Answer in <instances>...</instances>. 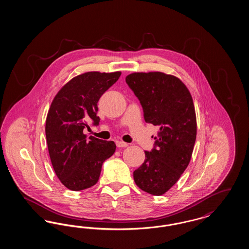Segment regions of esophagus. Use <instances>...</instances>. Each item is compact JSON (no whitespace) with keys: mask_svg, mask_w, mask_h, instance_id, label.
I'll return each mask as SVG.
<instances>
[{"mask_svg":"<svg viewBox=\"0 0 249 249\" xmlns=\"http://www.w3.org/2000/svg\"><path fill=\"white\" fill-rule=\"evenodd\" d=\"M116 144L118 147H127L128 146L127 142H122V141H117Z\"/></svg>","mask_w":249,"mask_h":249,"instance_id":"1","label":"esophagus"}]
</instances>
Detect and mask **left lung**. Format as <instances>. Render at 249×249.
<instances>
[{
  "instance_id": "left-lung-1",
  "label": "left lung",
  "mask_w": 249,
  "mask_h": 249,
  "mask_svg": "<svg viewBox=\"0 0 249 249\" xmlns=\"http://www.w3.org/2000/svg\"><path fill=\"white\" fill-rule=\"evenodd\" d=\"M126 83L140 101L146 123L158 126L154 147L133 172L135 184L156 196L170 190L187 169L197 124L189 89L178 77L160 71L133 72Z\"/></svg>"
}]
</instances>
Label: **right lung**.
<instances>
[{
  "label": "right lung",
  "instance_id": "right-lung-1",
  "mask_svg": "<svg viewBox=\"0 0 249 249\" xmlns=\"http://www.w3.org/2000/svg\"><path fill=\"white\" fill-rule=\"evenodd\" d=\"M121 72L89 71L73 77L55 96L46 121V137L53 169L60 182L73 191L98 182L102 165L116 151V143L83 130L98 126V101L119 80Z\"/></svg>",
  "mask_w": 249,
  "mask_h": 249
}]
</instances>
